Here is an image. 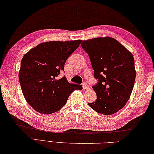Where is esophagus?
Listing matches in <instances>:
<instances>
[{"mask_svg": "<svg viewBox=\"0 0 154 154\" xmlns=\"http://www.w3.org/2000/svg\"><path fill=\"white\" fill-rule=\"evenodd\" d=\"M82 86H83V89H88V88H89V85H88L87 83H85V82H84V83L82 84Z\"/></svg>", "mask_w": 154, "mask_h": 154, "instance_id": "34e87169", "label": "esophagus"}]
</instances>
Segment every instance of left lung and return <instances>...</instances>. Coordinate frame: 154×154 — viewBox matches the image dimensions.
<instances>
[{
    "label": "left lung",
    "mask_w": 154,
    "mask_h": 154,
    "mask_svg": "<svg viewBox=\"0 0 154 154\" xmlns=\"http://www.w3.org/2000/svg\"><path fill=\"white\" fill-rule=\"evenodd\" d=\"M81 46L89 55L97 80L92 86L97 99L88 104L98 113L113 114L125 105L133 91L136 77L133 56L110 37L84 40Z\"/></svg>",
    "instance_id": "1"
}]
</instances>
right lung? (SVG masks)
Here are the masks:
<instances>
[{
	"label": "right lung",
	"instance_id": "right-lung-1",
	"mask_svg": "<svg viewBox=\"0 0 154 154\" xmlns=\"http://www.w3.org/2000/svg\"><path fill=\"white\" fill-rule=\"evenodd\" d=\"M82 40L51 41L38 44L22 58L19 80L25 100L36 111L55 113L65 105L69 95L81 85L72 84L65 76L59 78L69 56Z\"/></svg>",
	"mask_w": 154,
	"mask_h": 154
}]
</instances>
